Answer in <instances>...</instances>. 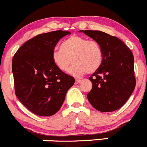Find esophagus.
Returning <instances> with one entry per match:
<instances>
[{
    "label": "esophagus",
    "mask_w": 147,
    "mask_h": 147,
    "mask_svg": "<svg viewBox=\"0 0 147 147\" xmlns=\"http://www.w3.org/2000/svg\"><path fill=\"white\" fill-rule=\"evenodd\" d=\"M81 79H76L75 84H79V83L81 82Z\"/></svg>",
    "instance_id": "34e87169"
}]
</instances>
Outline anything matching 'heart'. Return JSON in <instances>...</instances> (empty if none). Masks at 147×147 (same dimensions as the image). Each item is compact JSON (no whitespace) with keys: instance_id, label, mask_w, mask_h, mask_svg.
<instances>
[{"instance_id":"heart-1","label":"heart","mask_w":147,"mask_h":147,"mask_svg":"<svg viewBox=\"0 0 147 147\" xmlns=\"http://www.w3.org/2000/svg\"><path fill=\"white\" fill-rule=\"evenodd\" d=\"M51 59L56 68L63 72L67 71L72 60L74 64L69 73L78 76L98 70L102 63L103 51L96 40L74 35L63 42L61 49L53 51Z\"/></svg>"}]
</instances>
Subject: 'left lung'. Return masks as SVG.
<instances>
[{"label": "left lung", "mask_w": 147, "mask_h": 147, "mask_svg": "<svg viewBox=\"0 0 147 147\" xmlns=\"http://www.w3.org/2000/svg\"><path fill=\"white\" fill-rule=\"evenodd\" d=\"M101 45L103 61L89 80L92 88L87 94L98 111L110 112L127 101L136 86L134 55L122 40L100 30H81Z\"/></svg>", "instance_id": "left-lung-1"}]
</instances>
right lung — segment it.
Listing matches in <instances>:
<instances>
[{
  "mask_svg": "<svg viewBox=\"0 0 147 147\" xmlns=\"http://www.w3.org/2000/svg\"><path fill=\"white\" fill-rule=\"evenodd\" d=\"M69 34L59 30L38 35L23 44L13 58L16 95L36 115L56 114L75 82L73 76L59 70L51 59L59 40Z\"/></svg>",
  "mask_w": 147,
  "mask_h": 147,
  "instance_id": "obj_1",
  "label": "right lung"
}]
</instances>
